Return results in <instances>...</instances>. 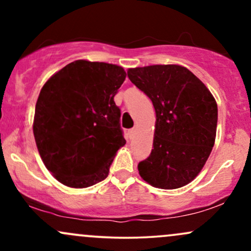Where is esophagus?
<instances>
[{"label": "esophagus", "mask_w": 251, "mask_h": 251, "mask_svg": "<svg viewBox=\"0 0 251 251\" xmlns=\"http://www.w3.org/2000/svg\"><path fill=\"white\" fill-rule=\"evenodd\" d=\"M135 131H137V128H135V127L131 128V129H128V132H127V133H128V137H129V139H132V138L134 137V135H135Z\"/></svg>", "instance_id": "34e87169"}]
</instances>
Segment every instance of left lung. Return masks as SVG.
Here are the masks:
<instances>
[{"label":"left lung","mask_w":251,"mask_h":251,"mask_svg":"<svg viewBox=\"0 0 251 251\" xmlns=\"http://www.w3.org/2000/svg\"><path fill=\"white\" fill-rule=\"evenodd\" d=\"M127 76L151 99L155 111L153 149L138 164L154 188L178 189L194 180L214 148L217 103L188 68L153 65L129 68Z\"/></svg>","instance_id":"left-lung-1"}]
</instances>
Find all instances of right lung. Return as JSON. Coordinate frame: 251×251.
I'll return each mask as SVG.
<instances>
[{"label": "right lung", "mask_w": 251, "mask_h": 251, "mask_svg": "<svg viewBox=\"0 0 251 251\" xmlns=\"http://www.w3.org/2000/svg\"><path fill=\"white\" fill-rule=\"evenodd\" d=\"M125 77L120 66L76 60L43 85L33 132L43 164L63 185L88 188L108 176L126 144L114 102Z\"/></svg>", "instance_id": "obj_1"}]
</instances>
